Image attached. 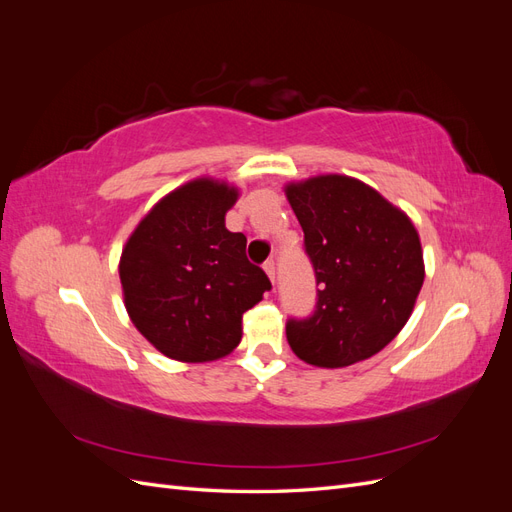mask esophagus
<instances>
[{
  "label": "esophagus",
  "instance_id": "34e87169",
  "mask_svg": "<svg viewBox=\"0 0 512 512\" xmlns=\"http://www.w3.org/2000/svg\"><path fill=\"white\" fill-rule=\"evenodd\" d=\"M265 273L269 275V280L275 284V262L273 260L265 262Z\"/></svg>",
  "mask_w": 512,
  "mask_h": 512
}]
</instances>
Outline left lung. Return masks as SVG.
<instances>
[{"label":"left lung","instance_id":"obj_1","mask_svg":"<svg viewBox=\"0 0 512 512\" xmlns=\"http://www.w3.org/2000/svg\"><path fill=\"white\" fill-rule=\"evenodd\" d=\"M318 286L314 314L288 320L301 361L348 367L378 354L406 327L425 280L423 247L408 215L346 175L288 183Z\"/></svg>","mask_w":512,"mask_h":512}]
</instances>
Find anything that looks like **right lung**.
<instances>
[{"instance_id":"obj_1","label":"right lung","mask_w":512,"mask_h":512,"mask_svg":"<svg viewBox=\"0 0 512 512\" xmlns=\"http://www.w3.org/2000/svg\"><path fill=\"white\" fill-rule=\"evenodd\" d=\"M239 190L200 177L160 198L128 237L119 280L128 316L147 342L181 363L218 361L241 342L247 309L271 290L226 228Z\"/></svg>"}]
</instances>
